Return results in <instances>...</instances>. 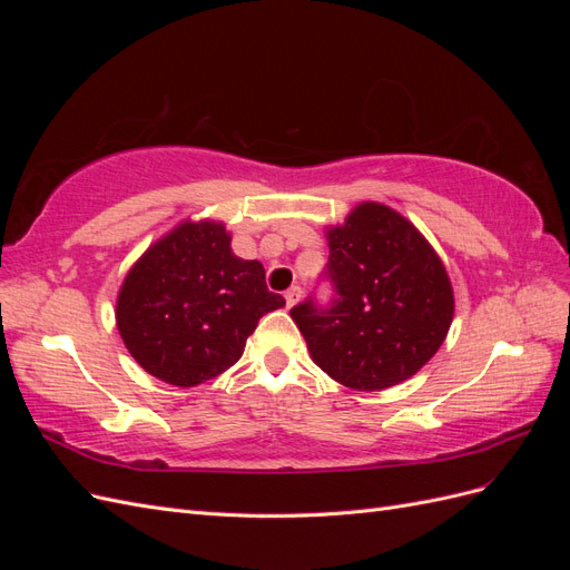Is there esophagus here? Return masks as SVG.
Here are the masks:
<instances>
[{"label": "esophagus", "instance_id": "obj_1", "mask_svg": "<svg viewBox=\"0 0 570 570\" xmlns=\"http://www.w3.org/2000/svg\"><path fill=\"white\" fill-rule=\"evenodd\" d=\"M299 297H302V287H299V285H292V287L285 292L287 306H295V304L299 302Z\"/></svg>", "mask_w": 570, "mask_h": 570}]
</instances>
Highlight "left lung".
<instances>
[{
  "label": "left lung",
  "instance_id": "left-lung-1",
  "mask_svg": "<svg viewBox=\"0 0 570 570\" xmlns=\"http://www.w3.org/2000/svg\"><path fill=\"white\" fill-rule=\"evenodd\" d=\"M323 278L335 297L289 308L316 366L361 392L421 371L454 316L452 283L435 249L390 206L366 202L327 230Z\"/></svg>",
  "mask_w": 570,
  "mask_h": 570
}]
</instances>
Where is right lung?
<instances>
[{"label": "right lung", "instance_id": "obj_1", "mask_svg": "<svg viewBox=\"0 0 570 570\" xmlns=\"http://www.w3.org/2000/svg\"><path fill=\"white\" fill-rule=\"evenodd\" d=\"M285 306L258 262L233 254L220 223H183L126 275L116 323L147 373L195 387L243 356L258 318Z\"/></svg>", "mask_w": 570, "mask_h": 570}]
</instances>
